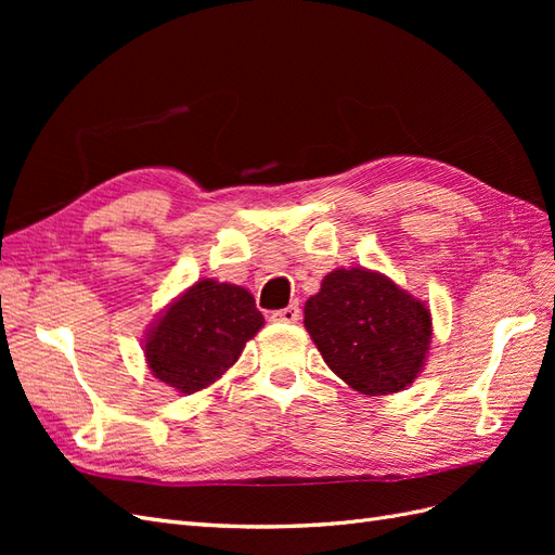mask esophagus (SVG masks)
I'll return each instance as SVG.
<instances>
[{"instance_id":"obj_1","label":"esophagus","mask_w":555,"mask_h":555,"mask_svg":"<svg viewBox=\"0 0 555 555\" xmlns=\"http://www.w3.org/2000/svg\"><path fill=\"white\" fill-rule=\"evenodd\" d=\"M271 319H273V322L296 324L298 319H300V310H298V306H287V308H282V310H275V312L271 314Z\"/></svg>"}]
</instances>
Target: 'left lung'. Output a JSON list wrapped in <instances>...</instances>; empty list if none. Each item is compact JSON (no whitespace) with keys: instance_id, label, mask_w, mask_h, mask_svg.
<instances>
[{"instance_id":"obj_1","label":"left lung","mask_w":555,"mask_h":555,"mask_svg":"<svg viewBox=\"0 0 555 555\" xmlns=\"http://www.w3.org/2000/svg\"><path fill=\"white\" fill-rule=\"evenodd\" d=\"M304 322L331 371L365 396H389L412 384L433 335L422 300L365 268L328 273L306 300Z\"/></svg>"}]
</instances>
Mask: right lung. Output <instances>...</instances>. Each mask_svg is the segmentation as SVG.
<instances>
[{"mask_svg": "<svg viewBox=\"0 0 555 555\" xmlns=\"http://www.w3.org/2000/svg\"><path fill=\"white\" fill-rule=\"evenodd\" d=\"M261 326L247 289L198 280L150 328L145 361L159 382L190 396L220 379Z\"/></svg>", "mask_w": 555, "mask_h": 555, "instance_id": "obj_1", "label": "right lung"}]
</instances>
